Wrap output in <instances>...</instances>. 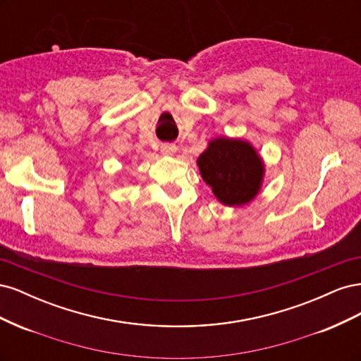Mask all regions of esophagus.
<instances>
[{"label":"esophagus","mask_w":361,"mask_h":361,"mask_svg":"<svg viewBox=\"0 0 361 361\" xmlns=\"http://www.w3.org/2000/svg\"><path fill=\"white\" fill-rule=\"evenodd\" d=\"M176 150H178V147L174 145H162L161 146V152L164 155H173Z\"/></svg>","instance_id":"esophagus-1"}]
</instances>
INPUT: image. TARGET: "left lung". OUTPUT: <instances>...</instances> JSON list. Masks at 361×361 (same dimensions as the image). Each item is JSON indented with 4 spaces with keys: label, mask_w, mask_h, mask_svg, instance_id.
<instances>
[{
    "label": "left lung",
    "mask_w": 361,
    "mask_h": 361,
    "mask_svg": "<svg viewBox=\"0 0 361 361\" xmlns=\"http://www.w3.org/2000/svg\"><path fill=\"white\" fill-rule=\"evenodd\" d=\"M202 179L209 185L216 200L239 207L253 202L262 190L265 162L250 141L215 137L197 158Z\"/></svg>",
    "instance_id": "obj_1"
}]
</instances>
